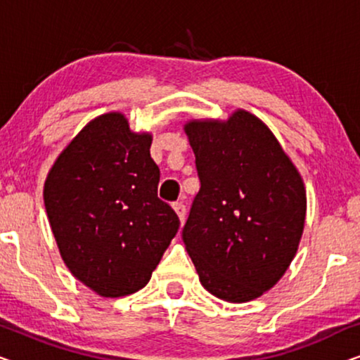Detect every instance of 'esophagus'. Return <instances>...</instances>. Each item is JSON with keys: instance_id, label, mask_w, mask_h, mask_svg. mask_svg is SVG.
<instances>
[{"instance_id": "esophagus-1", "label": "esophagus", "mask_w": 360, "mask_h": 360, "mask_svg": "<svg viewBox=\"0 0 360 360\" xmlns=\"http://www.w3.org/2000/svg\"><path fill=\"white\" fill-rule=\"evenodd\" d=\"M174 210L176 211V214H179V218H180L181 223H184L185 218H186V208H185V205L181 203V201H176V203H174Z\"/></svg>"}]
</instances>
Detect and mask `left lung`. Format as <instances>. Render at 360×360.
Masks as SVG:
<instances>
[{
  "label": "left lung",
  "mask_w": 360,
  "mask_h": 360,
  "mask_svg": "<svg viewBox=\"0 0 360 360\" xmlns=\"http://www.w3.org/2000/svg\"><path fill=\"white\" fill-rule=\"evenodd\" d=\"M200 191L184 226L200 282L224 302L259 298L287 272L307 216L297 167L272 131L244 110L185 124Z\"/></svg>",
  "instance_id": "1"
}]
</instances>
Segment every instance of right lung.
Listing matches in <instances>:
<instances>
[{
    "mask_svg": "<svg viewBox=\"0 0 360 360\" xmlns=\"http://www.w3.org/2000/svg\"><path fill=\"white\" fill-rule=\"evenodd\" d=\"M152 136L132 132L121 112L88 122L49 172L44 203L63 262L106 298L144 288L179 231L157 196Z\"/></svg>",
    "mask_w": 360,
    "mask_h": 360,
    "instance_id": "add662e5",
    "label": "right lung"
}]
</instances>
